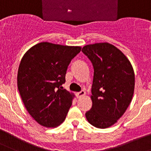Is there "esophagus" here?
Wrapping results in <instances>:
<instances>
[{
  "label": "esophagus",
  "instance_id": "34e87169",
  "mask_svg": "<svg viewBox=\"0 0 151 151\" xmlns=\"http://www.w3.org/2000/svg\"><path fill=\"white\" fill-rule=\"evenodd\" d=\"M76 95H77V98H81V97L84 96V95H86V91H84V90H81V91H80L77 92V94H76Z\"/></svg>",
  "mask_w": 151,
  "mask_h": 151
}]
</instances>
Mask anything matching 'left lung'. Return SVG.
<instances>
[{
  "instance_id": "obj_1",
  "label": "left lung",
  "mask_w": 151,
  "mask_h": 151,
  "mask_svg": "<svg viewBox=\"0 0 151 151\" xmlns=\"http://www.w3.org/2000/svg\"><path fill=\"white\" fill-rule=\"evenodd\" d=\"M82 51L94 68L92 106L86 117L94 127L105 129L116 123L129 106L134 92V71L127 56L107 42L88 45Z\"/></svg>"
}]
</instances>
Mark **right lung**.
<instances>
[{
    "label": "right lung",
    "mask_w": 151,
    "mask_h": 151,
    "mask_svg": "<svg viewBox=\"0 0 151 151\" xmlns=\"http://www.w3.org/2000/svg\"><path fill=\"white\" fill-rule=\"evenodd\" d=\"M79 46L41 42L25 53L18 67L17 83L27 110L46 127H56L65 119L74 94L61 86Z\"/></svg>",
    "instance_id": "right-lung-1"
}]
</instances>
